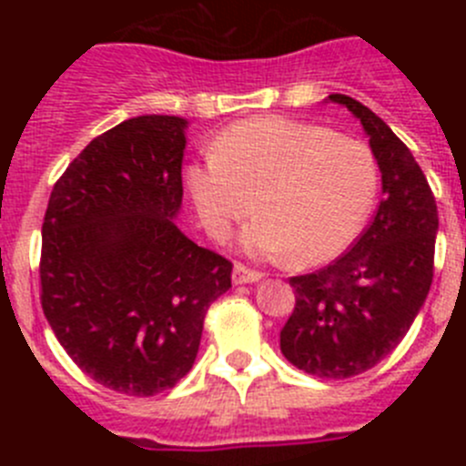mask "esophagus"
<instances>
[{"label": "esophagus", "instance_id": "34e87169", "mask_svg": "<svg viewBox=\"0 0 466 466\" xmlns=\"http://www.w3.org/2000/svg\"><path fill=\"white\" fill-rule=\"evenodd\" d=\"M263 275L257 273V270H249L242 263H236V268H233V284H249V282H258Z\"/></svg>", "mask_w": 466, "mask_h": 466}]
</instances>
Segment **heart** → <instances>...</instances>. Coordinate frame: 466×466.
Listing matches in <instances>:
<instances>
[{"mask_svg": "<svg viewBox=\"0 0 466 466\" xmlns=\"http://www.w3.org/2000/svg\"><path fill=\"white\" fill-rule=\"evenodd\" d=\"M198 217L212 238L258 209L242 247L257 257L322 263L352 245L378 196V163L364 142L291 118L228 127L214 156L187 170Z\"/></svg>", "mask_w": 466, "mask_h": 466, "instance_id": "1", "label": "heart"}]
</instances>
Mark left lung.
Segmentation results:
<instances>
[{
    "label": "left lung",
    "mask_w": 466,
    "mask_h": 466,
    "mask_svg": "<svg viewBox=\"0 0 466 466\" xmlns=\"http://www.w3.org/2000/svg\"><path fill=\"white\" fill-rule=\"evenodd\" d=\"M329 100L360 118L382 175V200L348 254L289 278L296 306L279 331L282 355L315 378H352L385 360L430 294L439 230L436 200L409 147L348 95Z\"/></svg>",
    "instance_id": "1"
}]
</instances>
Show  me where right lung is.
Instances as JSON below:
<instances>
[{"label":"right lung","mask_w":466,"mask_h":466,"mask_svg":"<svg viewBox=\"0 0 466 466\" xmlns=\"http://www.w3.org/2000/svg\"><path fill=\"white\" fill-rule=\"evenodd\" d=\"M187 118L135 116L81 151L41 226V308L95 382L154 397L191 371L208 308L233 263L188 240L182 208Z\"/></svg>","instance_id":"right-lung-1"}]
</instances>
